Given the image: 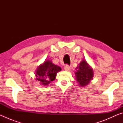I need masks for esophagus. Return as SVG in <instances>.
Masks as SVG:
<instances>
[{"mask_svg": "<svg viewBox=\"0 0 123 123\" xmlns=\"http://www.w3.org/2000/svg\"><path fill=\"white\" fill-rule=\"evenodd\" d=\"M64 69L65 70H66V71H69V70H70V67L69 66H68L67 64V65L64 66Z\"/></svg>", "mask_w": 123, "mask_h": 123, "instance_id": "1", "label": "esophagus"}]
</instances>
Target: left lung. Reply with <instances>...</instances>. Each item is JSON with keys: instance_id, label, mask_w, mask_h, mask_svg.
I'll list each match as a JSON object with an SVG mask.
<instances>
[{"instance_id": "1", "label": "left lung", "mask_w": 123, "mask_h": 123, "mask_svg": "<svg viewBox=\"0 0 123 123\" xmlns=\"http://www.w3.org/2000/svg\"><path fill=\"white\" fill-rule=\"evenodd\" d=\"M76 69L77 70L75 73L76 80L81 86H86L93 79L94 75L93 69L85 60L79 63Z\"/></svg>"}]
</instances>
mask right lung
<instances>
[{"instance_id":"obj_1","label":"right lung","mask_w":123,"mask_h":123,"mask_svg":"<svg viewBox=\"0 0 123 123\" xmlns=\"http://www.w3.org/2000/svg\"><path fill=\"white\" fill-rule=\"evenodd\" d=\"M61 70L60 67L52 63L51 61L47 60L38 66L36 71V80L46 86L55 80L57 72Z\"/></svg>"}]
</instances>
